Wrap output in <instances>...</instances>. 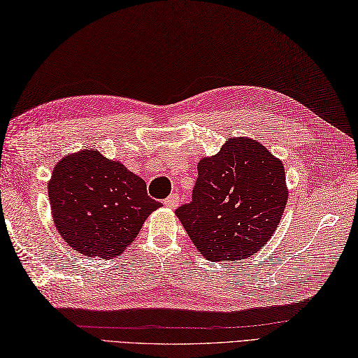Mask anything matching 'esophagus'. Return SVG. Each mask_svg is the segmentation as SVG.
Segmentation results:
<instances>
[{
  "label": "esophagus",
  "mask_w": 358,
  "mask_h": 358,
  "mask_svg": "<svg viewBox=\"0 0 358 358\" xmlns=\"http://www.w3.org/2000/svg\"><path fill=\"white\" fill-rule=\"evenodd\" d=\"M164 205L169 206V208H176V206L179 205V194H176V193L170 194V196L166 197V199L164 201Z\"/></svg>",
  "instance_id": "obj_1"
}]
</instances>
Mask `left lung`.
<instances>
[{
    "instance_id": "left-lung-1",
    "label": "left lung",
    "mask_w": 358,
    "mask_h": 358,
    "mask_svg": "<svg viewBox=\"0 0 358 358\" xmlns=\"http://www.w3.org/2000/svg\"><path fill=\"white\" fill-rule=\"evenodd\" d=\"M192 202L176 210L205 259L237 262L252 256L280 224L288 189L285 169L250 138H233L197 164Z\"/></svg>"
}]
</instances>
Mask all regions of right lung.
Masks as SVG:
<instances>
[{
    "label": "right lung",
    "mask_w": 358,
    "mask_h": 358,
    "mask_svg": "<svg viewBox=\"0 0 358 358\" xmlns=\"http://www.w3.org/2000/svg\"><path fill=\"white\" fill-rule=\"evenodd\" d=\"M47 192L59 236L87 257L121 256L161 206L144 179L94 148L62 157Z\"/></svg>",
    "instance_id": "1"
}]
</instances>
